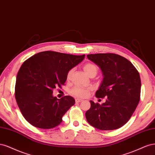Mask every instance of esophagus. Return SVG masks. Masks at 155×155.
I'll return each mask as SVG.
<instances>
[{
  "label": "esophagus",
  "instance_id": "obj_1",
  "mask_svg": "<svg viewBox=\"0 0 155 155\" xmlns=\"http://www.w3.org/2000/svg\"><path fill=\"white\" fill-rule=\"evenodd\" d=\"M82 99H80V98H76V99H75L76 103H79V102H82Z\"/></svg>",
  "mask_w": 155,
  "mask_h": 155
}]
</instances>
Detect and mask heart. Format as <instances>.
<instances>
[{
	"mask_svg": "<svg viewBox=\"0 0 155 155\" xmlns=\"http://www.w3.org/2000/svg\"><path fill=\"white\" fill-rule=\"evenodd\" d=\"M84 71L86 72V73L89 76H91L92 74H94L96 75L97 72H98V68L93 64L91 63H87L83 67ZM73 69H71L69 70L68 73H67V78L69 79L71 76L72 74L73 73ZM91 90V87H82V86H75L71 90V93L73 94L74 96H76L77 97L80 98H85L87 97L89 93H90Z\"/></svg>",
	"mask_w": 155,
	"mask_h": 155,
	"instance_id": "obj_1",
	"label": "heart"
}]
</instances>
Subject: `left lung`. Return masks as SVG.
<instances>
[{
	"mask_svg": "<svg viewBox=\"0 0 155 155\" xmlns=\"http://www.w3.org/2000/svg\"><path fill=\"white\" fill-rule=\"evenodd\" d=\"M104 75L97 98L106 97L102 105L90 101L86 117L91 126L101 130L122 127L131 117L140 99L141 81L137 69L127 59L114 53L87 54Z\"/></svg>",
	"mask_w": 155,
	"mask_h": 155,
	"instance_id": "1",
	"label": "left lung"
}]
</instances>
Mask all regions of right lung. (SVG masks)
I'll list each match as a JSON object with an SVG mask.
<instances>
[{
    "label": "right lung",
    "mask_w": 155,
    "mask_h": 155,
    "mask_svg": "<svg viewBox=\"0 0 155 155\" xmlns=\"http://www.w3.org/2000/svg\"><path fill=\"white\" fill-rule=\"evenodd\" d=\"M83 55L46 51L34 54L19 69L15 84V99L23 117L32 126L51 129L75 103L71 96L61 99L53 96V89L61 87L67 73L81 62Z\"/></svg>",
    "instance_id": "add662e5"
}]
</instances>
